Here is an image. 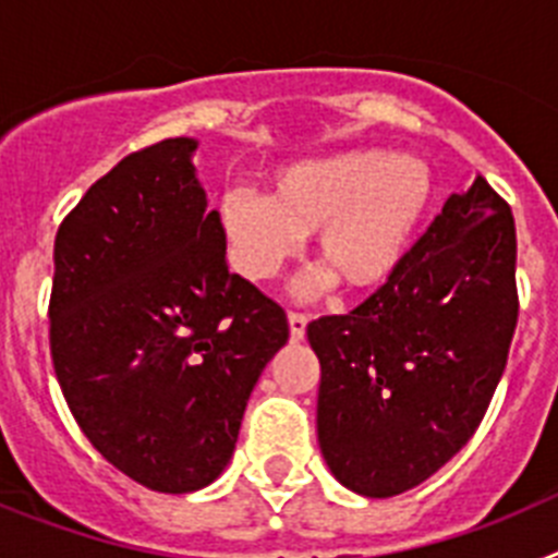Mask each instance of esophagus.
Masks as SVG:
<instances>
[{"label":"esophagus","mask_w":558,"mask_h":558,"mask_svg":"<svg viewBox=\"0 0 558 558\" xmlns=\"http://www.w3.org/2000/svg\"><path fill=\"white\" fill-rule=\"evenodd\" d=\"M288 324H290V338H293V340H304V335H307V315L290 313L288 315Z\"/></svg>","instance_id":"1"}]
</instances>
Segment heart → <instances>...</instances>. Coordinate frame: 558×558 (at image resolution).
Returning a JSON list of instances; mask_svg holds the SVG:
<instances>
[{
    "label": "heart",
    "instance_id": "1",
    "mask_svg": "<svg viewBox=\"0 0 558 558\" xmlns=\"http://www.w3.org/2000/svg\"><path fill=\"white\" fill-rule=\"evenodd\" d=\"M433 195L436 175L422 156L340 150L279 167L268 198L229 192L218 223L231 268L248 282L274 279L315 234L324 268L310 288L335 276L349 293H368L397 274Z\"/></svg>",
    "mask_w": 558,
    "mask_h": 558
}]
</instances>
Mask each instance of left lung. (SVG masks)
Returning <instances> with one entry per match:
<instances>
[{
	"label": "left lung",
	"mask_w": 558,
	"mask_h": 558,
	"mask_svg": "<svg viewBox=\"0 0 558 558\" xmlns=\"http://www.w3.org/2000/svg\"><path fill=\"white\" fill-rule=\"evenodd\" d=\"M514 263L509 204L477 175L372 299L310 324L318 447L335 481L402 495L470 441L509 357Z\"/></svg>",
	"instance_id": "left-lung-1"
}]
</instances>
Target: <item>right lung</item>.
I'll return each mask as SVG.
<instances>
[{
    "mask_svg": "<svg viewBox=\"0 0 558 558\" xmlns=\"http://www.w3.org/2000/svg\"><path fill=\"white\" fill-rule=\"evenodd\" d=\"M179 136L131 153L56 236L49 349L66 405L111 466L165 495L218 481L288 315L229 274Z\"/></svg>",
    "mask_w": 558,
    "mask_h": 558,
    "instance_id": "1",
    "label": "right lung"
}]
</instances>
